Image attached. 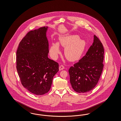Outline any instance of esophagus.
Wrapping results in <instances>:
<instances>
[{
  "label": "esophagus",
  "mask_w": 121,
  "mask_h": 121,
  "mask_svg": "<svg viewBox=\"0 0 121 121\" xmlns=\"http://www.w3.org/2000/svg\"><path fill=\"white\" fill-rule=\"evenodd\" d=\"M64 68H65V67H64V66L63 65H61V66H59V70H62L64 69Z\"/></svg>",
  "instance_id": "esophagus-1"
}]
</instances>
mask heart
I'll use <instances>...</instances> for the list:
<instances>
[{"instance_id": "1", "label": "heart", "mask_w": 121, "mask_h": 121, "mask_svg": "<svg viewBox=\"0 0 121 121\" xmlns=\"http://www.w3.org/2000/svg\"><path fill=\"white\" fill-rule=\"evenodd\" d=\"M59 45L65 48L64 55L70 61H75L80 58L83 54L86 45V41L79 39L78 35L60 37L59 43H53L49 48V53L53 59L57 58L60 53Z\"/></svg>"}]
</instances>
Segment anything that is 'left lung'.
<instances>
[{
  "label": "left lung",
  "instance_id": "1",
  "mask_svg": "<svg viewBox=\"0 0 121 121\" xmlns=\"http://www.w3.org/2000/svg\"><path fill=\"white\" fill-rule=\"evenodd\" d=\"M104 53L103 44L95 35L86 55L69 70L70 82L75 91L84 93L95 88L102 73Z\"/></svg>",
  "mask_w": 121,
  "mask_h": 121
}]
</instances>
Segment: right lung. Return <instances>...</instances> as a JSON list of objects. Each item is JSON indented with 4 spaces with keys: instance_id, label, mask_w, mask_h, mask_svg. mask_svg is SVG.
<instances>
[{
    "instance_id": "add662e5",
    "label": "right lung",
    "mask_w": 121,
    "mask_h": 121,
    "mask_svg": "<svg viewBox=\"0 0 121 121\" xmlns=\"http://www.w3.org/2000/svg\"><path fill=\"white\" fill-rule=\"evenodd\" d=\"M48 26L30 31L20 42L16 52V68L22 86L36 95L51 87L59 64L48 58Z\"/></svg>"
}]
</instances>
